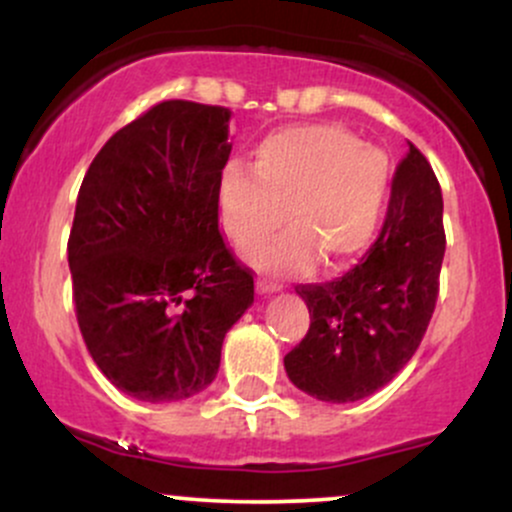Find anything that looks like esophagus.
<instances>
[{"instance_id": "obj_1", "label": "esophagus", "mask_w": 512, "mask_h": 512, "mask_svg": "<svg viewBox=\"0 0 512 512\" xmlns=\"http://www.w3.org/2000/svg\"><path fill=\"white\" fill-rule=\"evenodd\" d=\"M281 284L279 281H269V279H257V291L260 293H274L279 291Z\"/></svg>"}]
</instances>
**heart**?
Listing matches in <instances>:
<instances>
[{
	"label": "heart",
	"instance_id": "b5f03b06",
	"mask_svg": "<svg viewBox=\"0 0 512 512\" xmlns=\"http://www.w3.org/2000/svg\"><path fill=\"white\" fill-rule=\"evenodd\" d=\"M387 190V158L337 125H301L269 134L255 166L231 161L219 180L226 238L252 252L284 223L291 233L252 260L284 274L320 260L337 269L368 245Z\"/></svg>",
	"mask_w": 512,
	"mask_h": 512
}]
</instances>
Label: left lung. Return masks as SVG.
I'll use <instances>...</instances> for the list:
<instances>
[{"label":"left lung","mask_w":512,"mask_h":512,"mask_svg":"<svg viewBox=\"0 0 512 512\" xmlns=\"http://www.w3.org/2000/svg\"><path fill=\"white\" fill-rule=\"evenodd\" d=\"M443 255L440 182L409 142L366 255L339 279L296 286L310 327L284 356L291 383L322 402H356L390 383L428 330Z\"/></svg>","instance_id":"obj_1"}]
</instances>
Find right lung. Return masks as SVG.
Masks as SVG:
<instances>
[{
    "label": "right lung",
    "instance_id": "1",
    "mask_svg": "<svg viewBox=\"0 0 512 512\" xmlns=\"http://www.w3.org/2000/svg\"><path fill=\"white\" fill-rule=\"evenodd\" d=\"M228 120L221 105H151L79 187L67 243L76 322L105 378L142 402L207 390L223 337L255 301L252 269L219 231Z\"/></svg>",
    "mask_w": 512,
    "mask_h": 512
}]
</instances>
